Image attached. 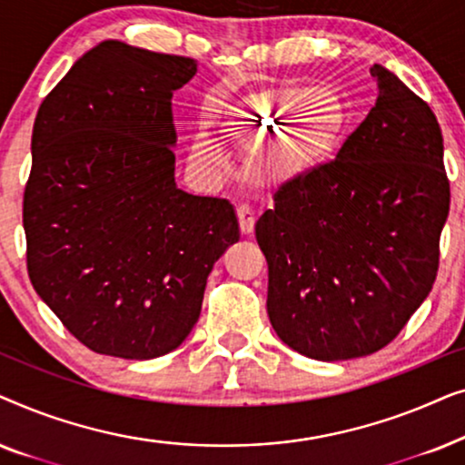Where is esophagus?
Here are the masks:
<instances>
[{
    "instance_id": "34e87169",
    "label": "esophagus",
    "mask_w": 465,
    "mask_h": 465,
    "mask_svg": "<svg viewBox=\"0 0 465 465\" xmlns=\"http://www.w3.org/2000/svg\"><path fill=\"white\" fill-rule=\"evenodd\" d=\"M237 218H239L241 232L250 234L253 231V222H256V215H253L252 207L245 205V203H241V205L237 207Z\"/></svg>"
}]
</instances>
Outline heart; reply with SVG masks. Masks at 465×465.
I'll return each mask as SVG.
<instances>
[{"mask_svg": "<svg viewBox=\"0 0 465 465\" xmlns=\"http://www.w3.org/2000/svg\"><path fill=\"white\" fill-rule=\"evenodd\" d=\"M213 124L239 143L271 135L258 156L260 171L271 180L301 173L326 156L339 139V112L328 105V93L315 86H283L250 94L241 104L213 110ZM193 158L218 164L222 152L209 139H196Z\"/></svg>", "mask_w": 465, "mask_h": 465, "instance_id": "obj_1", "label": "heart"}]
</instances>
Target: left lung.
Returning a JSON list of instances; mask_svg holds the SVG:
<instances>
[{
    "label": "left lung",
    "instance_id": "8db88e82",
    "mask_svg": "<svg viewBox=\"0 0 465 465\" xmlns=\"http://www.w3.org/2000/svg\"><path fill=\"white\" fill-rule=\"evenodd\" d=\"M377 104L334 161L292 177L256 222L279 339L322 361L396 339L436 282L450 205L440 124L372 65Z\"/></svg>",
    "mask_w": 465,
    "mask_h": 465
}]
</instances>
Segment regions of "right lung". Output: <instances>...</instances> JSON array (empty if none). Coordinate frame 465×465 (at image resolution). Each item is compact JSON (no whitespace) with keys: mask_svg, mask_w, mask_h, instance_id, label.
<instances>
[{"mask_svg":"<svg viewBox=\"0 0 465 465\" xmlns=\"http://www.w3.org/2000/svg\"><path fill=\"white\" fill-rule=\"evenodd\" d=\"M188 56L105 40L37 110L23 226L34 288L94 353L152 360L199 322L239 222L226 199L175 186L173 91Z\"/></svg>","mask_w":465,"mask_h":465,"instance_id":"obj_1","label":"right lung"}]
</instances>
